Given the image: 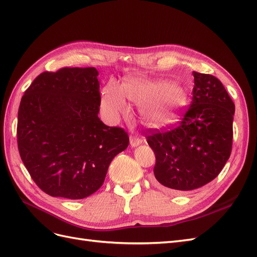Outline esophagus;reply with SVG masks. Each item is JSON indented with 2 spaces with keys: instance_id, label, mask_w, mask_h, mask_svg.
<instances>
[{
  "instance_id": "34e87169",
  "label": "esophagus",
  "mask_w": 257,
  "mask_h": 257,
  "mask_svg": "<svg viewBox=\"0 0 257 257\" xmlns=\"http://www.w3.org/2000/svg\"><path fill=\"white\" fill-rule=\"evenodd\" d=\"M143 143V141L141 138H138V137H136V136H131L130 137V144H131V147H133V148H135V147H137V146H139Z\"/></svg>"
}]
</instances>
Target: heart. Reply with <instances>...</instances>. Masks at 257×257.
Wrapping results in <instances>:
<instances>
[{"label":"heart","instance_id":"heart-1","mask_svg":"<svg viewBox=\"0 0 257 257\" xmlns=\"http://www.w3.org/2000/svg\"><path fill=\"white\" fill-rule=\"evenodd\" d=\"M126 98L142 105L145 121L153 127H167L179 121L188 94L177 82L131 77L120 85L111 80L100 94V108L108 119L115 120L128 110Z\"/></svg>","mask_w":257,"mask_h":257}]
</instances>
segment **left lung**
<instances>
[{
	"label": "left lung",
	"mask_w": 257,
	"mask_h": 257,
	"mask_svg": "<svg viewBox=\"0 0 257 257\" xmlns=\"http://www.w3.org/2000/svg\"><path fill=\"white\" fill-rule=\"evenodd\" d=\"M193 76V100L181 125L150 131L147 136L157 159L155 182L172 192L195 190L212 181L231 152L235 104L214 76L197 72Z\"/></svg>",
	"instance_id": "left-lung-1"
}]
</instances>
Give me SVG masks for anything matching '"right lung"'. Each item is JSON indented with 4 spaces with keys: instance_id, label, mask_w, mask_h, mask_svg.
Returning a JSON list of instances; mask_svg holds the SVG:
<instances>
[{
    "instance_id": "obj_1",
    "label": "right lung",
    "mask_w": 257,
    "mask_h": 257,
    "mask_svg": "<svg viewBox=\"0 0 257 257\" xmlns=\"http://www.w3.org/2000/svg\"><path fill=\"white\" fill-rule=\"evenodd\" d=\"M94 67H64L37 76L18 110V149L38 188L53 197L82 199L104 183L108 167L128 146L120 127L99 120Z\"/></svg>"
}]
</instances>
